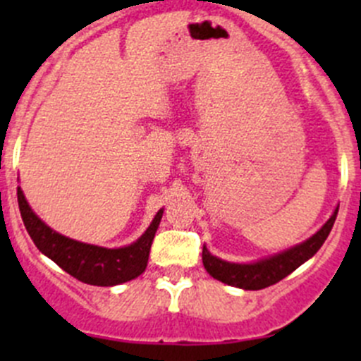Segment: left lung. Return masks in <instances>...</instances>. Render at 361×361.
Here are the masks:
<instances>
[{
  "mask_svg": "<svg viewBox=\"0 0 361 361\" xmlns=\"http://www.w3.org/2000/svg\"><path fill=\"white\" fill-rule=\"evenodd\" d=\"M337 211L338 207H336L330 220L312 238H309L307 241L300 243V245L293 246V248L286 251H281V253L274 255V257L255 262V264H231V262H225L211 255L206 246H204V269L214 279L225 283V285L235 286V288L262 290L271 285H276L283 278L292 274L295 269L300 267L305 260H309L316 251L322 248L325 239L329 238L330 231H332L334 224H336Z\"/></svg>",
  "mask_w": 361,
  "mask_h": 361,
  "instance_id": "1",
  "label": "left lung"
}]
</instances>
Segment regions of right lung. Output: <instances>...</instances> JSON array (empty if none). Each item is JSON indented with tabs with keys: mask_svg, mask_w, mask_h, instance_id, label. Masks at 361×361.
Wrapping results in <instances>:
<instances>
[{
	"mask_svg": "<svg viewBox=\"0 0 361 361\" xmlns=\"http://www.w3.org/2000/svg\"><path fill=\"white\" fill-rule=\"evenodd\" d=\"M17 201L25 231L31 235L36 248L73 278L94 286H115L143 274L148 264L152 241L164 213V209H160L155 214L150 227L136 243L123 248L108 250L75 241L52 231L32 213L20 187H17Z\"/></svg>",
	"mask_w": 361,
	"mask_h": 361,
	"instance_id": "1",
	"label": "right lung"
}]
</instances>
